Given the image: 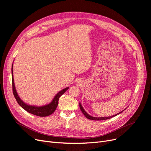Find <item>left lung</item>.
Masks as SVG:
<instances>
[{
  "label": "left lung",
  "mask_w": 151,
  "mask_h": 151,
  "mask_svg": "<svg viewBox=\"0 0 151 151\" xmlns=\"http://www.w3.org/2000/svg\"><path fill=\"white\" fill-rule=\"evenodd\" d=\"M80 109H81V111H82V113H83V114H84L85 116V117L86 118H88V119H91V120H94V121H101V120H106V119H111V118H113V117H114V116H117V115H118V114H119L120 113H121L122 111H124V110H123L122 111H121V112H120V113H118V114H115V115H113V116H109V117H100V118H96V117H93V116H90V114H88L86 111H85V110L83 109V106H82V105H81V103H80Z\"/></svg>",
  "instance_id": "left-lung-1"
}]
</instances>
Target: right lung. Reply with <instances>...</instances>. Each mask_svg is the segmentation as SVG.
<instances>
[{
  "label": "right lung",
  "instance_id": "add662e5",
  "mask_svg": "<svg viewBox=\"0 0 151 151\" xmlns=\"http://www.w3.org/2000/svg\"><path fill=\"white\" fill-rule=\"evenodd\" d=\"M12 90L13 93L15 98L16 99L17 101L19 103L20 106L24 109L27 112H29L32 114H34L40 117H45L52 114L55 112V111L57 108L58 104V100L60 97L67 90H68L69 87H67L61 91H59L56 94L54 98L53 99L52 101L46 105L42 106H32L29 104H27L20 98L19 96L17 93L16 89L15 87V84L14 81V76H13V64L12 65Z\"/></svg>",
  "mask_w": 151,
  "mask_h": 151
}]
</instances>
